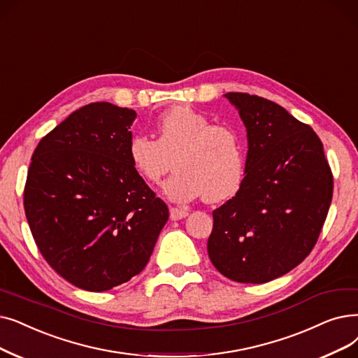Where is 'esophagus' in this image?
<instances>
[{"mask_svg": "<svg viewBox=\"0 0 358 358\" xmlns=\"http://www.w3.org/2000/svg\"><path fill=\"white\" fill-rule=\"evenodd\" d=\"M169 216L173 221H180V220H184V217H187L189 212L185 209H180V208H171Z\"/></svg>", "mask_w": 358, "mask_h": 358, "instance_id": "obj_1", "label": "esophagus"}]
</instances>
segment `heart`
Segmentation results:
<instances>
[{"label":"heart","instance_id":"b5f03b06","mask_svg":"<svg viewBox=\"0 0 358 358\" xmlns=\"http://www.w3.org/2000/svg\"><path fill=\"white\" fill-rule=\"evenodd\" d=\"M158 138L133 134L129 159L149 184H158L174 166L162 193L176 203L203 196L216 203L234 196L243 180V148L234 129L212 120L190 106H174L159 115Z\"/></svg>","mask_w":358,"mask_h":358}]
</instances>
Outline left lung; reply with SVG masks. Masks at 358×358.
I'll use <instances>...</instances> for the list:
<instances>
[{"label":"left lung","mask_w":358,"mask_h":358,"mask_svg":"<svg viewBox=\"0 0 358 358\" xmlns=\"http://www.w3.org/2000/svg\"><path fill=\"white\" fill-rule=\"evenodd\" d=\"M247 130L244 178L213 210L208 253L236 282H269L310 255L328 215L334 178L313 129L285 108L248 93L224 95Z\"/></svg>","instance_id":"obj_1"}]
</instances>
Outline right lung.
I'll list each match as a JSON object with an SVG mask.
<instances>
[{"mask_svg": "<svg viewBox=\"0 0 358 358\" xmlns=\"http://www.w3.org/2000/svg\"><path fill=\"white\" fill-rule=\"evenodd\" d=\"M134 120L129 108L89 103L42 138L29 166L24 212L35 243L86 291L141 273L169 216L129 159Z\"/></svg>", "mask_w": 358, "mask_h": 358, "instance_id": "1", "label": "right lung"}]
</instances>
